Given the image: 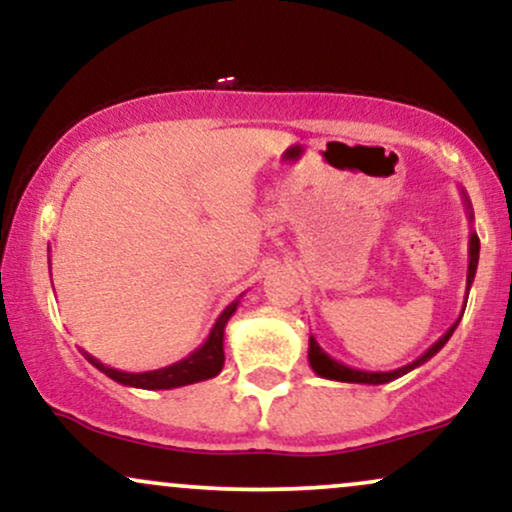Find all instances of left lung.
Instances as JSON below:
<instances>
[{
  "mask_svg": "<svg viewBox=\"0 0 512 512\" xmlns=\"http://www.w3.org/2000/svg\"><path fill=\"white\" fill-rule=\"evenodd\" d=\"M462 199H464V207H467V216H469V223H474V211H472V202H469L467 192L462 190ZM477 264H479V236L477 231H469V264H467V289H464V298L469 296V289H472V281H474V274H477ZM467 305V303H464ZM464 313V310H462ZM462 313L460 317L455 320V325L450 327L448 332L443 334V337L438 339L436 344L431 346V349H426L424 354H421L416 361L407 363V366L402 368H395V370H358V368H349L344 366L342 361H337V358H332L327 354L325 349H322L320 344H317V339L310 334V344H308V361H310V368L315 370L320 378H327V380H339V383H361V385H385V383H392V380L402 378V375H407L409 370L424 366L428 358H433L438 354L440 349H443L445 344H448V339L452 337V332L457 330V325H460L462 320Z\"/></svg>",
  "mask_w": 512,
  "mask_h": 512,
  "instance_id": "8db88e82",
  "label": "left lung"
}]
</instances>
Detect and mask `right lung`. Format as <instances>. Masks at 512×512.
Masks as SVG:
<instances>
[{
	"instance_id": "add662e5",
	"label": "right lung",
	"mask_w": 512,
	"mask_h": 512,
	"mask_svg": "<svg viewBox=\"0 0 512 512\" xmlns=\"http://www.w3.org/2000/svg\"><path fill=\"white\" fill-rule=\"evenodd\" d=\"M238 303L240 298H236L231 305H226V310L216 317L209 337L204 339V344L199 349L192 351L190 356L180 358L178 363H170L166 368L146 370V373H127V370L105 366V363L98 361L96 356L86 354V351H81V354L86 356V361L91 366H96L101 373L108 375L110 380L127 387H139V390H173V387L202 383V380L216 378L221 373L223 361H226V356H223V332H226L231 315L236 313Z\"/></svg>"
}]
</instances>
